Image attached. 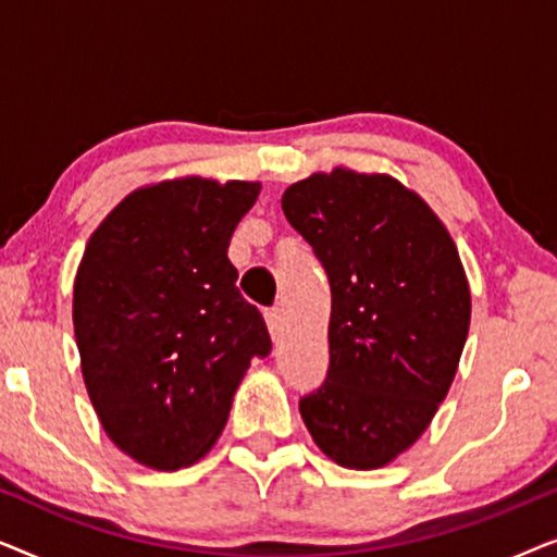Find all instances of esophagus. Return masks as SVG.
I'll use <instances>...</instances> for the list:
<instances>
[{
  "instance_id": "34e87169",
  "label": "esophagus",
  "mask_w": 557,
  "mask_h": 557,
  "mask_svg": "<svg viewBox=\"0 0 557 557\" xmlns=\"http://www.w3.org/2000/svg\"><path fill=\"white\" fill-rule=\"evenodd\" d=\"M265 326H269V334L273 342H278L281 337H284V319H281L276 309L265 311Z\"/></svg>"
}]
</instances>
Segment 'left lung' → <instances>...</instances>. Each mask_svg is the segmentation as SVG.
Wrapping results in <instances>:
<instances>
[{
	"mask_svg": "<svg viewBox=\"0 0 557 557\" xmlns=\"http://www.w3.org/2000/svg\"><path fill=\"white\" fill-rule=\"evenodd\" d=\"M281 208L332 286L330 372L299 413L326 459L383 469L423 436L459 370L471 322L459 248L385 172H314Z\"/></svg>",
	"mask_w": 557,
	"mask_h": 557,
	"instance_id": "1",
	"label": "left lung"
}]
</instances>
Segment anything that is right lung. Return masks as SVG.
I'll return each mask as SVG.
<instances>
[{
	"instance_id": "obj_1",
	"label": "right lung",
	"mask_w": 557,
	"mask_h": 557,
	"mask_svg": "<svg viewBox=\"0 0 557 557\" xmlns=\"http://www.w3.org/2000/svg\"><path fill=\"white\" fill-rule=\"evenodd\" d=\"M261 182L200 174L128 193L88 238L73 330L106 436L141 467L177 471L215 446L253 357L261 311L235 288L233 231Z\"/></svg>"
}]
</instances>
